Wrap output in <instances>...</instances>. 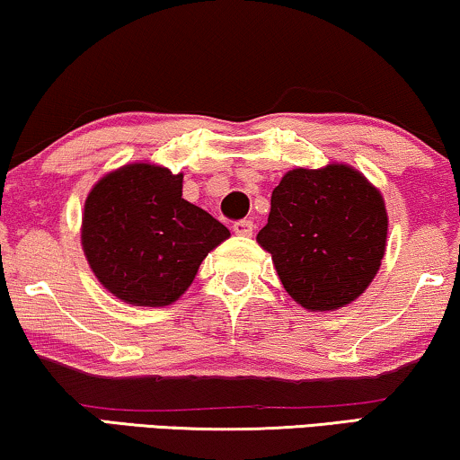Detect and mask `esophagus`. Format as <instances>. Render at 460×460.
I'll use <instances>...</instances> for the list:
<instances>
[{
	"label": "esophagus",
	"mask_w": 460,
	"mask_h": 460,
	"mask_svg": "<svg viewBox=\"0 0 460 460\" xmlns=\"http://www.w3.org/2000/svg\"><path fill=\"white\" fill-rule=\"evenodd\" d=\"M234 231L237 235H252V231H254V223L252 220H248V218H243V220H237V223L234 225Z\"/></svg>",
	"instance_id": "esophagus-1"
}]
</instances>
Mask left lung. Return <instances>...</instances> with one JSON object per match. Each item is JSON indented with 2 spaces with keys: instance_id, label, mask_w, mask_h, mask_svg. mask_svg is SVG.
Returning <instances> with one entry per match:
<instances>
[{
  "instance_id": "8db88e82",
  "label": "left lung",
  "mask_w": 460,
  "mask_h": 460,
  "mask_svg": "<svg viewBox=\"0 0 460 460\" xmlns=\"http://www.w3.org/2000/svg\"><path fill=\"white\" fill-rule=\"evenodd\" d=\"M386 234L380 190L346 163H329L284 173L257 242L290 297L310 312H333L367 290L385 259Z\"/></svg>"
}]
</instances>
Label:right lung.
Here are the masks:
<instances>
[{"mask_svg": "<svg viewBox=\"0 0 460 460\" xmlns=\"http://www.w3.org/2000/svg\"><path fill=\"white\" fill-rule=\"evenodd\" d=\"M182 173L127 163L103 176L84 201V257L95 278L129 305L163 307L193 284L201 261L229 229L182 199Z\"/></svg>", "mask_w": 460, "mask_h": 460, "instance_id": "obj_1", "label": "right lung"}]
</instances>
